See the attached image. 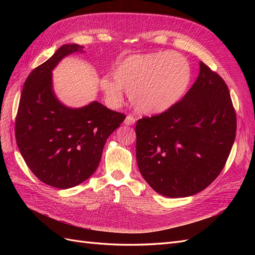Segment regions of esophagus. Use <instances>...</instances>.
<instances>
[{
	"label": "esophagus",
	"mask_w": 255,
	"mask_h": 255,
	"mask_svg": "<svg viewBox=\"0 0 255 255\" xmlns=\"http://www.w3.org/2000/svg\"><path fill=\"white\" fill-rule=\"evenodd\" d=\"M134 123H135V118L133 117V116L128 115L125 119V125L126 126H133Z\"/></svg>",
	"instance_id": "esophagus-1"
}]
</instances>
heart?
<instances>
[{
	"label": "heart",
	"mask_w": 255,
	"mask_h": 255,
	"mask_svg": "<svg viewBox=\"0 0 255 255\" xmlns=\"http://www.w3.org/2000/svg\"><path fill=\"white\" fill-rule=\"evenodd\" d=\"M113 76L100 80V87L112 103H120L125 90L136 112L158 115L172 109L186 94L192 71L181 54L157 52L125 58L116 65Z\"/></svg>",
	"instance_id": "1"
}]
</instances>
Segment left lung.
Instances as JSON below:
<instances>
[{"label": "left lung", "instance_id": "left-lung-1", "mask_svg": "<svg viewBox=\"0 0 255 255\" xmlns=\"http://www.w3.org/2000/svg\"><path fill=\"white\" fill-rule=\"evenodd\" d=\"M136 159L157 194H198L219 175L236 135V114L227 84L200 61V72L172 109L137 121Z\"/></svg>", "mask_w": 255, "mask_h": 255}]
</instances>
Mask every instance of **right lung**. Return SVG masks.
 Segmentation results:
<instances>
[{
	"label": "right lung",
	"mask_w": 255,
	"mask_h": 255,
	"mask_svg": "<svg viewBox=\"0 0 255 255\" xmlns=\"http://www.w3.org/2000/svg\"><path fill=\"white\" fill-rule=\"evenodd\" d=\"M83 49L76 43L61 45L29 73L16 118V140L26 165L41 182L59 189L74 187L92 175L107 138L126 119L97 101L73 109L57 99L53 69Z\"/></svg>",
	"instance_id": "1"
}]
</instances>
